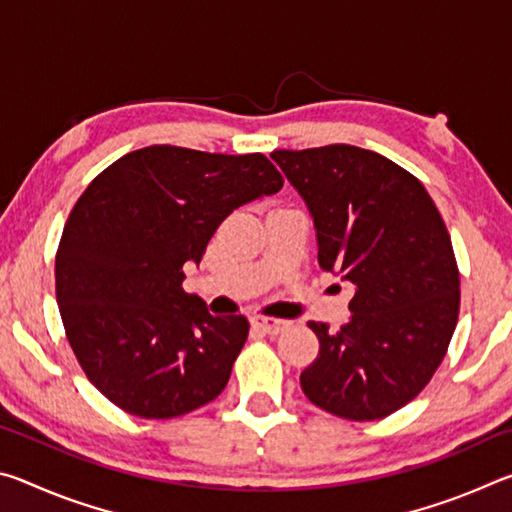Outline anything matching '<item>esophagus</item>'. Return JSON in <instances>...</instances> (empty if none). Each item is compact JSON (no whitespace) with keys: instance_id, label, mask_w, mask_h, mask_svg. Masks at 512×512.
<instances>
[{"instance_id":"obj_1","label":"esophagus","mask_w":512,"mask_h":512,"mask_svg":"<svg viewBox=\"0 0 512 512\" xmlns=\"http://www.w3.org/2000/svg\"><path fill=\"white\" fill-rule=\"evenodd\" d=\"M253 323H255V327H259L266 334H280V332H284V329L291 325L289 320L273 318V316H255Z\"/></svg>"}]
</instances>
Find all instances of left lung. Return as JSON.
<instances>
[{
  "label": "left lung",
  "mask_w": 512,
  "mask_h": 512,
  "mask_svg": "<svg viewBox=\"0 0 512 512\" xmlns=\"http://www.w3.org/2000/svg\"><path fill=\"white\" fill-rule=\"evenodd\" d=\"M314 216L318 264L352 282L341 329L311 320L320 350L300 386L345 420H381L420 395L461 309L447 225L418 178L350 144L273 151Z\"/></svg>",
  "instance_id": "obj_1"
}]
</instances>
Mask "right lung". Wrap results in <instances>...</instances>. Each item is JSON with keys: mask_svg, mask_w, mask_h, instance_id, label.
Returning <instances> with one entry per match:
<instances>
[{"mask_svg": "<svg viewBox=\"0 0 512 512\" xmlns=\"http://www.w3.org/2000/svg\"><path fill=\"white\" fill-rule=\"evenodd\" d=\"M264 153L153 144L92 180L56 253L67 341L94 388L121 411L169 420L219 397L248 339L244 316H210L183 291L185 262L239 205L280 192Z\"/></svg>", "mask_w": 512, "mask_h": 512, "instance_id": "add662e5", "label": "right lung"}]
</instances>
